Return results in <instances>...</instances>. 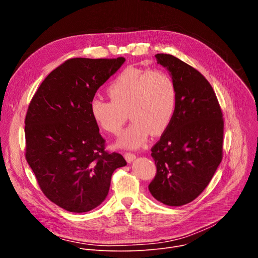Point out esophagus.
Instances as JSON below:
<instances>
[{
	"mask_svg": "<svg viewBox=\"0 0 258 258\" xmlns=\"http://www.w3.org/2000/svg\"><path fill=\"white\" fill-rule=\"evenodd\" d=\"M124 158L127 162H132L134 159H136V154L131 153V152H125L124 153Z\"/></svg>",
	"mask_w": 258,
	"mask_h": 258,
	"instance_id": "34e87169",
	"label": "esophagus"
}]
</instances>
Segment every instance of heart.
<instances>
[{"label": "heart", "mask_w": 258, "mask_h": 258, "mask_svg": "<svg viewBox=\"0 0 258 258\" xmlns=\"http://www.w3.org/2000/svg\"><path fill=\"white\" fill-rule=\"evenodd\" d=\"M107 94L110 101L92 100L90 112L102 130L112 135L120 133L127 113L132 122L117 140L121 148H139L150 133L162 134L175 111L176 90L162 70L127 68L110 83Z\"/></svg>", "instance_id": "heart-1"}]
</instances>
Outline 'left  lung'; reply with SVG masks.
<instances>
[{"instance_id": "left-lung-1", "label": "left lung", "mask_w": 258, "mask_h": 258, "mask_svg": "<svg viewBox=\"0 0 258 258\" xmlns=\"http://www.w3.org/2000/svg\"><path fill=\"white\" fill-rule=\"evenodd\" d=\"M155 58L170 72L176 106L151 149L156 174L148 188L163 204L181 206L204 191L222 162L223 112L211 85L197 69L169 54Z\"/></svg>"}]
</instances>
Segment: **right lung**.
Returning <instances> with one entry per match:
<instances>
[{
  "mask_svg": "<svg viewBox=\"0 0 258 258\" xmlns=\"http://www.w3.org/2000/svg\"><path fill=\"white\" fill-rule=\"evenodd\" d=\"M125 59L71 58L33 95L25 116V158L45 196L70 212H87L106 198L111 176L126 165L105 150L90 112L98 89Z\"/></svg>",
  "mask_w": 258,
  "mask_h": 258,
  "instance_id": "add662e5",
  "label": "right lung"
}]
</instances>
